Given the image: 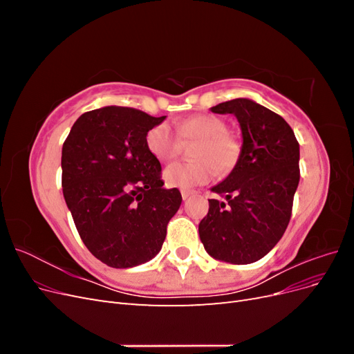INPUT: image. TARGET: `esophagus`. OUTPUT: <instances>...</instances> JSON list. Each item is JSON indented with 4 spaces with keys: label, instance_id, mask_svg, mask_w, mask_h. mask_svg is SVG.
I'll use <instances>...</instances> for the list:
<instances>
[{
    "label": "esophagus",
    "instance_id": "1",
    "mask_svg": "<svg viewBox=\"0 0 354 354\" xmlns=\"http://www.w3.org/2000/svg\"><path fill=\"white\" fill-rule=\"evenodd\" d=\"M194 194H195V192H192V190H181V198H183V201H186Z\"/></svg>",
    "mask_w": 354,
    "mask_h": 354
}]
</instances>
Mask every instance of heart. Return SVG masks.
<instances>
[{
  "instance_id": "obj_1",
  "label": "heart",
  "mask_w": 354,
  "mask_h": 354,
  "mask_svg": "<svg viewBox=\"0 0 354 354\" xmlns=\"http://www.w3.org/2000/svg\"><path fill=\"white\" fill-rule=\"evenodd\" d=\"M176 131L167 122L158 124L146 134V146L160 162L174 159L181 140L196 142L192 149V162H177L164 171L165 183L171 187L190 189L205 185L220 173L236 167L241 145L227 134V124L216 115L201 113L176 122Z\"/></svg>"
}]
</instances>
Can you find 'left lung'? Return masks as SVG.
Wrapping results in <instances>:
<instances>
[{"mask_svg":"<svg viewBox=\"0 0 354 354\" xmlns=\"http://www.w3.org/2000/svg\"><path fill=\"white\" fill-rule=\"evenodd\" d=\"M214 113L236 116L242 131L236 167L211 190L199 223V238L216 260L232 264L259 261L281 241L291 218L299 181V145L282 116L250 99L212 106Z\"/></svg>","mask_w":354,"mask_h":354,"instance_id":"left-lung-1","label":"left lung"}]
</instances>
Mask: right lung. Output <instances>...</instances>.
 Masks as SVG:
<instances>
[{"instance_id":"add662e5","label":"right lung","mask_w":354,"mask_h":354,"mask_svg":"<svg viewBox=\"0 0 354 354\" xmlns=\"http://www.w3.org/2000/svg\"><path fill=\"white\" fill-rule=\"evenodd\" d=\"M165 116L122 106L82 113L62 149V187L88 251L115 269L143 264L162 248L181 205L165 189L146 134Z\"/></svg>"}]
</instances>
